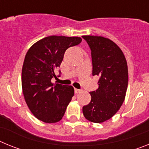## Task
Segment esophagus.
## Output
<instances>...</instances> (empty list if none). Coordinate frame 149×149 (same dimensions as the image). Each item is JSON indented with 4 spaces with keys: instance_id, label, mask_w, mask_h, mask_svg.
Masks as SVG:
<instances>
[{
    "instance_id": "obj_1",
    "label": "esophagus",
    "mask_w": 149,
    "mask_h": 149,
    "mask_svg": "<svg viewBox=\"0 0 149 149\" xmlns=\"http://www.w3.org/2000/svg\"><path fill=\"white\" fill-rule=\"evenodd\" d=\"M81 89H74V93H80V92H81Z\"/></svg>"
}]
</instances>
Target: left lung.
<instances>
[{
    "label": "left lung",
    "mask_w": 149,
    "mask_h": 149,
    "mask_svg": "<svg viewBox=\"0 0 149 149\" xmlns=\"http://www.w3.org/2000/svg\"><path fill=\"white\" fill-rule=\"evenodd\" d=\"M91 50L93 75L99 77L98 88L90 92L91 101L83 107L86 119L101 123L120 109L128 83L127 61L123 52L110 39L97 36H83Z\"/></svg>",
    "instance_id": "1"
}]
</instances>
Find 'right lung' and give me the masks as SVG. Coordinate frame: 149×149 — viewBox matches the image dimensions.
I'll list each match as a JSON object with an SVG mask.
<instances>
[{"label": "right lung", "mask_w": 149, "mask_h": 149, "mask_svg": "<svg viewBox=\"0 0 149 149\" xmlns=\"http://www.w3.org/2000/svg\"><path fill=\"white\" fill-rule=\"evenodd\" d=\"M81 37L50 36L38 41L28 50L22 73L26 103L38 119L46 123L60 121L73 97L72 86L52 84L55 69L60 67L65 51L81 42ZM61 74L59 71L60 77Z\"/></svg>", "instance_id": "1"}]
</instances>
